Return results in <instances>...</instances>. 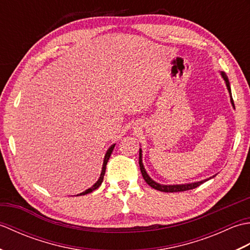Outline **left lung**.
Segmentation results:
<instances>
[{"mask_svg":"<svg viewBox=\"0 0 250 250\" xmlns=\"http://www.w3.org/2000/svg\"><path fill=\"white\" fill-rule=\"evenodd\" d=\"M220 75L221 77L224 78V81L226 83V86L228 91H229V95H230V101H231V104L233 106V108H235L234 106V102H233V99H232V93H231V87H230V83H229V79H228V76L226 75L225 72H220ZM140 168H141V173L143 175V178L145 179V182L152 187L153 189L159 190V191H162V192H179V191H186V190H191V189H194L196 187H199L201 184H203L207 180H209L211 178H214L216 175L214 176H211L209 178H206L203 180H200V182H194V183H189V184H178V185H162V184H159L155 180L151 179V177L148 175V173L146 172V169L144 167V164H143V151H142V148H140Z\"/></svg>","mask_w":250,"mask_h":250,"instance_id":"obj_1","label":"left lung"}]
</instances>
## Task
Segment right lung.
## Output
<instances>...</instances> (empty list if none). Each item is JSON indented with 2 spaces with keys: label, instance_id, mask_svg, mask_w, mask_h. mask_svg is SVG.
<instances>
[{
  "label": "right lung",
  "instance_id": "1",
  "mask_svg": "<svg viewBox=\"0 0 250 250\" xmlns=\"http://www.w3.org/2000/svg\"><path fill=\"white\" fill-rule=\"evenodd\" d=\"M115 145H116V144H113V145H111V146L108 148V149H107V151H106V153H105V156H104V161H103V166H102V172H101V175H100L99 179L97 180V183H95L94 185H92V187H90V188H89V189H87L86 191H83V192L79 193V194H77V195H84V194H87V193H90V192H92L93 190L98 189V188L100 187L101 184H102V182H103V178H104V175H105L106 164H107V162H108V160H109V157H110V155H111V152H113V150H114Z\"/></svg>",
  "mask_w": 250,
  "mask_h": 250
}]
</instances>
